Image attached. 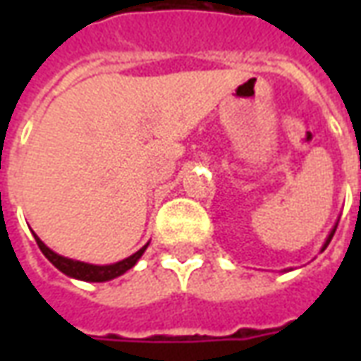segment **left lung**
Listing matches in <instances>:
<instances>
[{"label": "left lung", "instance_id": "1", "mask_svg": "<svg viewBox=\"0 0 361 361\" xmlns=\"http://www.w3.org/2000/svg\"><path fill=\"white\" fill-rule=\"evenodd\" d=\"M334 230H336V224H334V228H333V230H331V234L326 235V240H325V243H323V247H321V251H325L326 245L331 243V240H333V235H334Z\"/></svg>", "mask_w": 361, "mask_h": 361}]
</instances>
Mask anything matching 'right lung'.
I'll return each mask as SVG.
<instances>
[{"label": "right lung", "mask_w": 361, "mask_h": 361, "mask_svg": "<svg viewBox=\"0 0 361 361\" xmlns=\"http://www.w3.org/2000/svg\"><path fill=\"white\" fill-rule=\"evenodd\" d=\"M32 234H35V232H32ZM35 240L36 243H38L40 251L46 255V259H48L58 271H61L63 274H67V276H71V279L85 280V282H108V280L111 279H118L123 272H127L129 269H133V267L137 265V261L142 257L145 250L149 247V243H147V245H142L137 253L129 255V257L123 259V261L111 263V265H92V263H82V261H75V259L63 257V255H59L56 251H51L36 234Z\"/></svg>", "instance_id": "add662e5"}]
</instances>
